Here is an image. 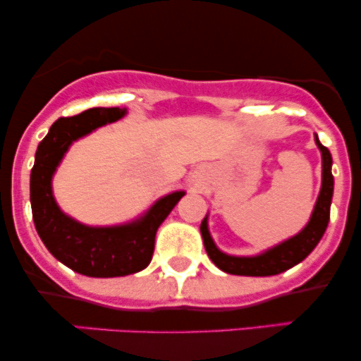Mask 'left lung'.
Wrapping results in <instances>:
<instances>
[{"mask_svg": "<svg viewBox=\"0 0 361 361\" xmlns=\"http://www.w3.org/2000/svg\"><path fill=\"white\" fill-rule=\"evenodd\" d=\"M316 144L321 149L322 154V185L319 192L316 207L310 215V221L299 234L287 239L281 244H276L271 250L261 252L258 256H231L226 255L215 246L207 226V217L202 221L200 233L204 238L205 251L209 258L214 261L217 268L222 271L231 273V275H243V276H271L279 275L281 271H287L295 264H299L302 259H305L312 252L317 243L326 233V227L329 224L331 212V200H333L334 190V178L331 173L333 166V157H331L329 149L319 142L316 135Z\"/></svg>", "mask_w": 361, "mask_h": 361, "instance_id": "1", "label": "left lung"}]
</instances>
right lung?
I'll use <instances>...</instances> for the list:
<instances>
[{"label":"right lung","mask_w":361,"mask_h":361,"mask_svg":"<svg viewBox=\"0 0 361 361\" xmlns=\"http://www.w3.org/2000/svg\"><path fill=\"white\" fill-rule=\"evenodd\" d=\"M126 109H90L74 117L57 118L35 152L30 175V202L35 229L51 255L76 273L111 279L137 273L154 252L157 227L175 209L185 192L159 198L142 217L114 227H90L66 215L52 195V175L69 146L94 128L115 122Z\"/></svg>","instance_id":"add662e5"}]
</instances>
